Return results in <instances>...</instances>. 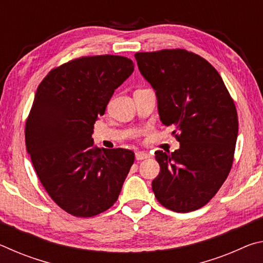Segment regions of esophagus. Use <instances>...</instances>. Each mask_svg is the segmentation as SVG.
<instances>
[{"label": "esophagus", "instance_id": "esophagus-1", "mask_svg": "<svg viewBox=\"0 0 263 263\" xmlns=\"http://www.w3.org/2000/svg\"><path fill=\"white\" fill-rule=\"evenodd\" d=\"M148 158H149L148 153L136 152V160H138V161H141V160H145V159H148Z\"/></svg>", "mask_w": 263, "mask_h": 263}]
</instances>
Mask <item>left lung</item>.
Listing matches in <instances>:
<instances>
[{"label": "left lung", "instance_id": "obj_1", "mask_svg": "<svg viewBox=\"0 0 263 263\" xmlns=\"http://www.w3.org/2000/svg\"><path fill=\"white\" fill-rule=\"evenodd\" d=\"M155 90L160 121L173 126L180 148L155 152L160 173L152 182L159 203L175 212L205 205L228 177L238 137V115L211 64L185 50L135 54Z\"/></svg>", "mask_w": 263, "mask_h": 263}]
</instances>
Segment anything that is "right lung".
<instances>
[{
	"instance_id": "obj_1",
	"label": "right lung",
	"mask_w": 263,
	"mask_h": 263,
	"mask_svg": "<svg viewBox=\"0 0 263 263\" xmlns=\"http://www.w3.org/2000/svg\"><path fill=\"white\" fill-rule=\"evenodd\" d=\"M121 55L82 57L48 73L25 125L26 151L51 198L77 217H92L117 201L135 162L124 148L94 146V124L133 73Z\"/></svg>"
}]
</instances>
